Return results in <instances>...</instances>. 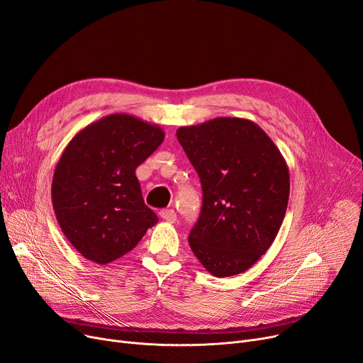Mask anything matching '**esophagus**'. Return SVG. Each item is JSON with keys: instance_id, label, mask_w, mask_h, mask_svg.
<instances>
[{"instance_id": "obj_1", "label": "esophagus", "mask_w": 363, "mask_h": 363, "mask_svg": "<svg viewBox=\"0 0 363 363\" xmlns=\"http://www.w3.org/2000/svg\"><path fill=\"white\" fill-rule=\"evenodd\" d=\"M160 218L169 223H174L177 220V213L175 211H172V208H163L160 212Z\"/></svg>"}]
</instances>
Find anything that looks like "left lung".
<instances>
[{"mask_svg":"<svg viewBox=\"0 0 363 363\" xmlns=\"http://www.w3.org/2000/svg\"><path fill=\"white\" fill-rule=\"evenodd\" d=\"M177 137L203 188L189 247L212 275L242 274L268 252L282 225L290 196L287 162L249 119L181 126Z\"/></svg>","mask_w":363,"mask_h":363,"instance_id":"obj_1","label":"left lung"}]
</instances>
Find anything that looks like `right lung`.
<instances>
[{
    "label": "right lung",
    "instance_id": "1",
    "mask_svg": "<svg viewBox=\"0 0 363 363\" xmlns=\"http://www.w3.org/2000/svg\"><path fill=\"white\" fill-rule=\"evenodd\" d=\"M163 140L159 125L114 113L81 129L65 148L52 177V208L85 259L97 264L116 260L157 223L135 169Z\"/></svg>",
    "mask_w": 363,
    "mask_h": 363
}]
</instances>
